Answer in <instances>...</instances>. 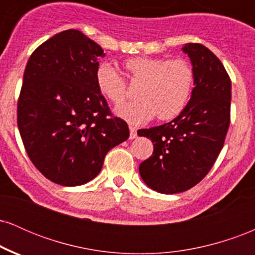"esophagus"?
<instances>
[{
	"label": "esophagus",
	"mask_w": 255,
	"mask_h": 255,
	"mask_svg": "<svg viewBox=\"0 0 255 255\" xmlns=\"http://www.w3.org/2000/svg\"><path fill=\"white\" fill-rule=\"evenodd\" d=\"M129 139H135L136 137V128L133 126H129Z\"/></svg>",
	"instance_id": "1"
}]
</instances>
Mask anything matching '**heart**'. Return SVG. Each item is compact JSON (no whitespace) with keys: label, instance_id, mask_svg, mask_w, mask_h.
I'll return each mask as SVG.
<instances>
[{"label":"heart","instance_id":"obj_1","mask_svg":"<svg viewBox=\"0 0 255 255\" xmlns=\"http://www.w3.org/2000/svg\"><path fill=\"white\" fill-rule=\"evenodd\" d=\"M130 80L140 85L137 97L141 101L126 103L115 109L119 118L131 124H145L157 115L162 121L176 118L191 97L194 72L181 58L137 56L125 61ZM98 91L111 103L126 98V81L113 64L102 62L96 69Z\"/></svg>","mask_w":255,"mask_h":255}]
</instances>
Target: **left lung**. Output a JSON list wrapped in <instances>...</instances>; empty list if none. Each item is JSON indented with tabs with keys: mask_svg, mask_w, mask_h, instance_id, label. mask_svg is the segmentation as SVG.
I'll return each mask as SVG.
<instances>
[{
	"mask_svg": "<svg viewBox=\"0 0 255 255\" xmlns=\"http://www.w3.org/2000/svg\"><path fill=\"white\" fill-rule=\"evenodd\" d=\"M182 51L194 72L191 99L169 124L137 130L153 144L152 156L139 165L140 176L163 194L187 191L206 176L230 124L231 81L224 66L201 44H184Z\"/></svg>",
	"mask_w": 255,
	"mask_h": 255,
	"instance_id": "obj_1",
	"label": "left lung"
}]
</instances>
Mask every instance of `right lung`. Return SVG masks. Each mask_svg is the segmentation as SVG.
<instances>
[{
	"instance_id": "right-lung-1",
	"label": "right lung",
	"mask_w": 255,
	"mask_h": 255,
	"mask_svg": "<svg viewBox=\"0 0 255 255\" xmlns=\"http://www.w3.org/2000/svg\"><path fill=\"white\" fill-rule=\"evenodd\" d=\"M101 45L67 30L39 45L26 64L17 127L34 166L52 182L73 187L101 172L105 154L129 136L96 85Z\"/></svg>"
}]
</instances>
